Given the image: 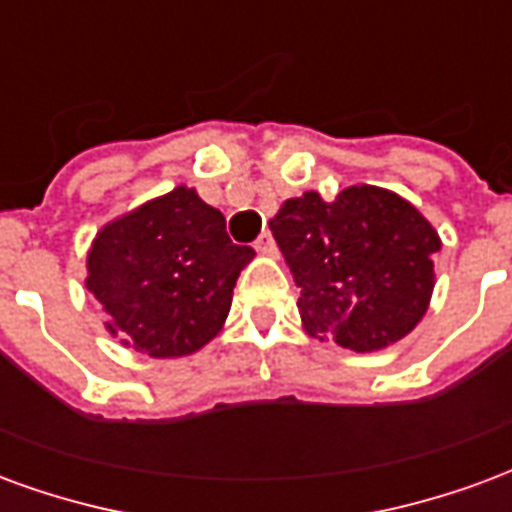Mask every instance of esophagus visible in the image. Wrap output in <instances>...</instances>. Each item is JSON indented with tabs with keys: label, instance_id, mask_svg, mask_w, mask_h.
<instances>
[{
	"label": "esophagus",
	"instance_id": "obj_1",
	"mask_svg": "<svg viewBox=\"0 0 512 512\" xmlns=\"http://www.w3.org/2000/svg\"><path fill=\"white\" fill-rule=\"evenodd\" d=\"M255 249L260 252V255H271V257H277V241H274V235L268 233H260L257 235V241H255Z\"/></svg>",
	"mask_w": 512,
	"mask_h": 512
}]
</instances>
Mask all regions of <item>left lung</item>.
<instances>
[{"instance_id": "obj_1", "label": "left lung", "mask_w": 512, "mask_h": 512, "mask_svg": "<svg viewBox=\"0 0 512 512\" xmlns=\"http://www.w3.org/2000/svg\"><path fill=\"white\" fill-rule=\"evenodd\" d=\"M268 224L301 288L299 315L310 337L367 354L422 321L441 241L395 191L351 186L332 202L307 191Z\"/></svg>"}]
</instances>
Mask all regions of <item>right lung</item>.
<instances>
[{
	"label": "right lung",
	"instance_id": "obj_1",
	"mask_svg": "<svg viewBox=\"0 0 512 512\" xmlns=\"http://www.w3.org/2000/svg\"><path fill=\"white\" fill-rule=\"evenodd\" d=\"M255 257L186 186L109 222L87 255V290L106 329L153 359L200 351L222 329L235 279Z\"/></svg>",
	"mask_w": 512,
	"mask_h": 512
}]
</instances>
